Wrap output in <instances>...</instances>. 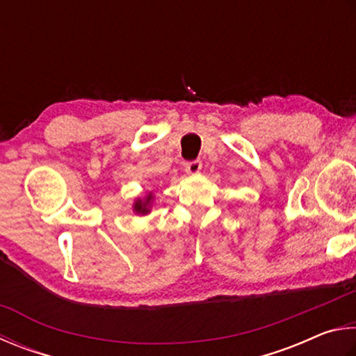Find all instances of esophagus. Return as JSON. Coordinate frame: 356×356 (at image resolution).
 <instances>
[{"label": "esophagus", "instance_id": "esophagus-1", "mask_svg": "<svg viewBox=\"0 0 356 356\" xmlns=\"http://www.w3.org/2000/svg\"><path fill=\"white\" fill-rule=\"evenodd\" d=\"M184 170L191 173V175H195L202 170V161H189L186 162L184 165Z\"/></svg>", "mask_w": 356, "mask_h": 356}]
</instances>
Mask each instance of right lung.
Here are the masks:
<instances>
[{
    "label": "right lung",
    "instance_id": "obj_1",
    "mask_svg": "<svg viewBox=\"0 0 356 356\" xmlns=\"http://www.w3.org/2000/svg\"><path fill=\"white\" fill-rule=\"evenodd\" d=\"M149 200H152V195H148V198H147V202L145 203H142L140 200L139 202H136V204H134V209L137 211V213H147V211H148V208H147V204L149 203Z\"/></svg>",
    "mask_w": 356,
    "mask_h": 356
}]
</instances>
